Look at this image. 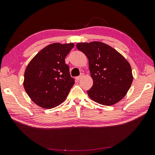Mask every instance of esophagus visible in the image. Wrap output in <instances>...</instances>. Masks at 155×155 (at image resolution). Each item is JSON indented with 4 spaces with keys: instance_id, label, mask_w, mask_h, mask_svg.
<instances>
[{
    "instance_id": "1",
    "label": "esophagus",
    "mask_w": 155,
    "mask_h": 155,
    "mask_svg": "<svg viewBox=\"0 0 155 155\" xmlns=\"http://www.w3.org/2000/svg\"><path fill=\"white\" fill-rule=\"evenodd\" d=\"M83 77H84V74H83V73H82V74H81V75L78 76V77H76V80H77V81H79V80L81 79V78H82Z\"/></svg>"
}]
</instances>
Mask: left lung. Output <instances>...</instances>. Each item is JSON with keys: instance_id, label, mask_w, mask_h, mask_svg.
Masks as SVG:
<instances>
[{"instance_id": "obj_1", "label": "left lung", "mask_w": 155, "mask_h": 155, "mask_svg": "<svg viewBox=\"0 0 155 155\" xmlns=\"http://www.w3.org/2000/svg\"><path fill=\"white\" fill-rule=\"evenodd\" d=\"M77 48L89 60L93 85L87 91L90 98L103 105L111 106L124 98L133 77L129 63L119 52L101 41L81 42Z\"/></svg>"}]
</instances>
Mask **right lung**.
<instances>
[{"mask_svg": "<svg viewBox=\"0 0 155 155\" xmlns=\"http://www.w3.org/2000/svg\"><path fill=\"white\" fill-rule=\"evenodd\" d=\"M73 43H53L44 47L26 68L23 85L34 103L44 109L61 104L74 85L65 59Z\"/></svg>", "mask_w": 155, "mask_h": 155, "instance_id": "1", "label": "right lung"}]
</instances>
